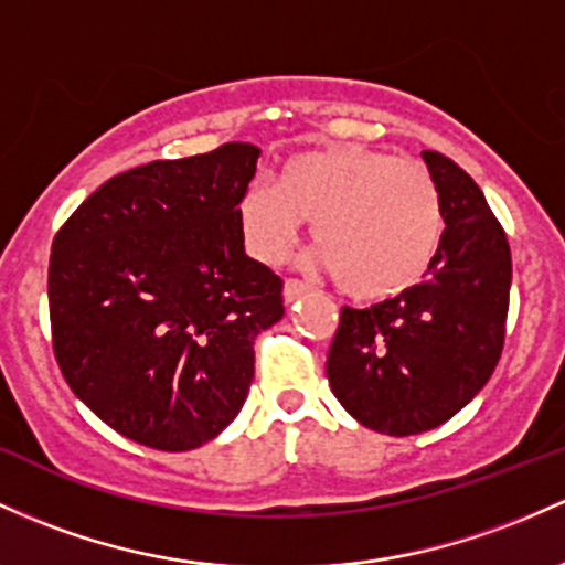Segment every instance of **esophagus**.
I'll list each match as a JSON object with an SVG mask.
<instances>
[{"label":"esophagus","instance_id":"obj_1","mask_svg":"<svg viewBox=\"0 0 565 565\" xmlns=\"http://www.w3.org/2000/svg\"><path fill=\"white\" fill-rule=\"evenodd\" d=\"M311 292V287H308V284H302V281H297V278H287V281H284V302H295V300H300L302 295H308Z\"/></svg>","mask_w":565,"mask_h":565}]
</instances>
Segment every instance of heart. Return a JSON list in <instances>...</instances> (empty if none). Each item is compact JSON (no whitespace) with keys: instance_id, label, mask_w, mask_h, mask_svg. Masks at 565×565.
<instances>
[{"instance_id":"obj_1","label":"heart","mask_w":565,"mask_h":565,"mask_svg":"<svg viewBox=\"0 0 565 565\" xmlns=\"http://www.w3.org/2000/svg\"><path fill=\"white\" fill-rule=\"evenodd\" d=\"M238 222L263 263L287 259L313 222L319 265L359 302L394 300L418 287L445 235L429 171L362 145L292 154L276 184H249Z\"/></svg>"}]
</instances>
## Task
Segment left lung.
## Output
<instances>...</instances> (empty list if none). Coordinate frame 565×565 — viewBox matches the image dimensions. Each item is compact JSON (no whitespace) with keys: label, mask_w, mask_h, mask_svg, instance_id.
<instances>
[{"label":"left lung","mask_w":565,"mask_h":565,"mask_svg":"<svg viewBox=\"0 0 565 565\" xmlns=\"http://www.w3.org/2000/svg\"><path fill=\"white\" fill-rule=\"evenodd\" d=\"M445 235L426 281L377 306L343 308L327 356L332 394L367 429L407 437L467 407L499 364L512 257L461 166L424 150Z\"/></svg>","instance_id":"left-lung-1"}]
</instances>
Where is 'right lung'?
Returning a JSON list of instances; mask_svg holds the SVG:
<instances>
[{
  "mask_svg": "<svg viewBox=\"0 0 565 565\" xmlns=\"http://www.w3.org/2000/svg\"><path fill=\"white\" fill-rule=\"evenodd\" d=\"M259 147L152 160L90 192L53 238L47 300L66 383L104 424L154 450L233 424L254 338L284 316L281 278L244 249L238 201Z\"/></svg>",
  "mask_w": 565,
  "mask_h": 565,
  "instance_id": "right-lung-1",
  "label": "right lung"
}]
</instances>
